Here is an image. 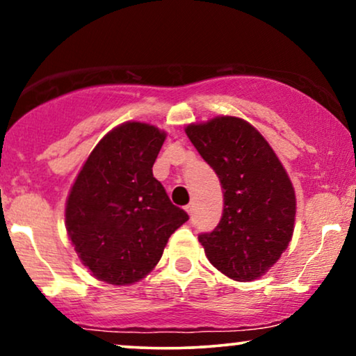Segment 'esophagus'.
<instances>
[{
    "label": "esophagus",
    "mask_w": 356,
    "mask_h": 356,
    "mask_svg": "<svg viewBox=\"0 0 356 356\" xmlns=\"http://www.w3.org/2000/svg\"><path fill=\"white\" fill-rule=\"evenodd\" d=\"M184 209H186V212L189 213V216H193V211H194V204H193V202H191V204H188V206L184 207Z\"/></svg>",
    "instance_id": "34e87169"
}]
</instances>
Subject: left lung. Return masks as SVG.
<instances>
[{"label": "left lung", "instance_id": "8db88e82", "mask_svg": "<svg viewBox=\"0 0 356 356\" xmlns=\"http://www.w3.org/2000/svg\"><path fill=\"white\" fill-rule=\"evenodd\" d=\"M184 131L223 189L220 222L201 233L199 243L222 274L256 280L279 261L293 235V184L269 143L245 120L217 116Z\"/></svg>", "mask_w": 356, "mask_h": 356}]
</instances>
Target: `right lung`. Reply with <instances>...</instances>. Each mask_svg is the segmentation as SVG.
Returning <instances> with one entry per match:
<instances>
[{
	"mask_svg": "<svg viewBox=\"0 0 356 356\" xmlns=\"http://www.w3.org/2000/svg\"><path fill=\"white\" fill-rule=\"evenodd\" d=\"M165 138L139 121L116 126L92 150L67 196V236L82 264L106 284L144 279L189 218L154 178Z\"/></svg>",
	"mask_w": 356,
	"mask_h": 356,
	"instance_id": "add662e5",
	"label": "right lung"
}]
</instances>
